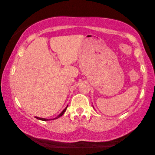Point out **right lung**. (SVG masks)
Here are the masks:
<instances>
[{"mask_svg": "<svg viewBox=\"0 0 155 155\" xmlns=\"http://www.w3.org/2000/svg\"><path fill=\"white\" fill-rule=\"evenodd\" d=\"M67 107H68V106H67V107H65V109H63V111H62V112H61V113L60 114H59V115H58V116H57L56 118H52V119H47V118H39V117H37V116H35V118H37V119L41 120H54V119H57V118H59V117H61V116H62V115H63V114L65 113V111H66V109H67Z\"/></svg>", "mask_w": 155, "mask_h": 155, "instance_id": "obj_1", "label": "right lung"}]
</instances>
